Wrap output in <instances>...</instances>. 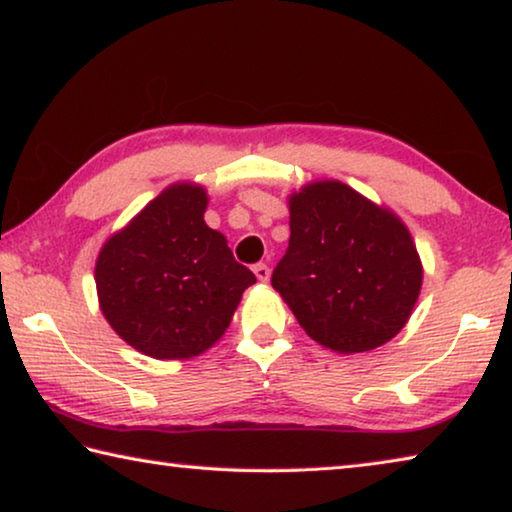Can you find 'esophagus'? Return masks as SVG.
<instances>
[{"label": "esophagus", "mask_w": 512, "mask_h": 512, "mask_svg": "<svg viewBox=\"0 0 512 512\" xmlns=\"http://www.w3.org/2000/svg\"><path fill=\"white\" fill-rule=\"evenodd\" d=\"M253 271H255V276H257L259 282H269V278H271V269H269V266L259 262V264L253 266Z\"/></svg>", "instance_id": "1"}]
</instances>
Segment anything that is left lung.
Masks as SVG:
<instances>
[{
    "mask_svg": "<svg viewBox=\"0 0 512 512\" xmlns=\"http://www.w3.org/2000/svg\"><path fill=\"white\" fill-rule=\"evenodd\" d=\"M287 204L292 234L271 285L296 322L338 354L386 345L409 322L423 285L407 225L335 179L305 183Z\"/></svg>",
    "mask_w": 512,
    "mask_h": 512,
    "instance_id": "8db88e82",
    "label": "left lung"
}]
</instances>
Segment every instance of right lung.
<instances>
[{
	"label": "right lung",
	"instance_id": "obj_1",
	"mask_svg": "<svg viewBox=\"0 0 512 512\" xmlns=\"http://www.w3.org/2000/svg\"><path fill=\"white\" fill-rule=\"evenodd\" d=\"M207 204L200 183H172L98 253L94 280L103 317L144 356L186 361L204 354L257 282L225 236L204 223Z\"/></svg>",
	"mask_w": 512,
	"mask_h": 512
}]
</instances>
